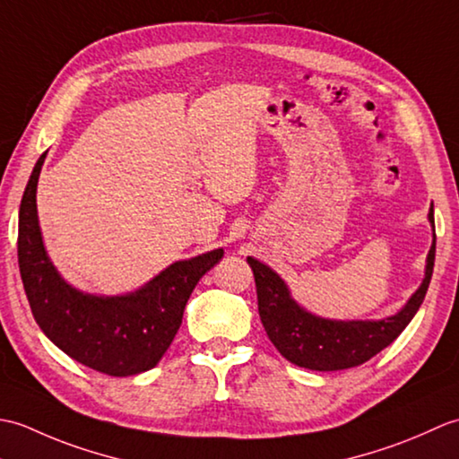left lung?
<instances>
[{"mask_svg": "<svg viewBox=\"0 0 459 459\" xmlns=\"http://www.w3.org/2000/svg\"><path fill=\"white\" fill-rule=\"evenodd\" d=\"M432 227V247L426 256L420 288L408 298L394 316L383 319H327L311 314L298 304L278 272L264 262L248 256L256 281L258 314L272 343L290 363L309 370H341L363 365L380 353L411 324L430 286L436 258L434 209L428 212Z\"/></svg>", "mask_w": 459, "mask_h": 459, "instance_id": "8db88e82", "label": "left lung"}]
</instances>
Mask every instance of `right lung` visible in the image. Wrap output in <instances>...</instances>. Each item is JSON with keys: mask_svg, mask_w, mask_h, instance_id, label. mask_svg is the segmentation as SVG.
<instances>
[{"mask_svg": "<svg viewBox=\"0 0 459 459\" xmlns=\"http://www.w3.org/2000/svg\"><path fill=\"white\" fill-rule=\"evenodd\" d=\"M37 160L19 207L17 258L33 317L53 343L79 363L110 377H132L160 363L181 325L197 281L224 250L178 260L134 291L89 294L61 276L47 255L37 214Z\"/></svg>", "mask_w": 459, "mask_h": 459, "instance_id": "1", "label": "right lung"}]
</instances>
